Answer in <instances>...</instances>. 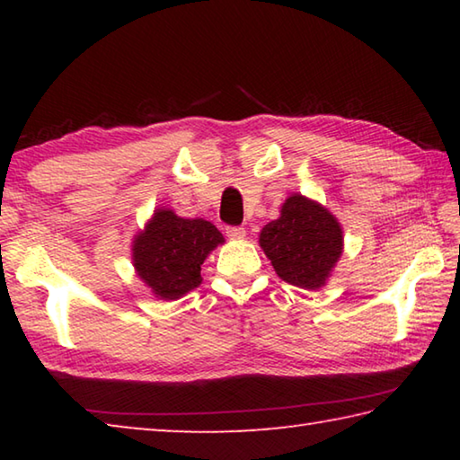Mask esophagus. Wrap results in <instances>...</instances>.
<instances>
[{"label": "esophagus", "instance_id": "1", "mask_svg": "<svg viewBox=\"0 0 460 460\" xmlns=\"http://www.w3.org/2000/svg\"><path fill=\"white\" fill-rule=\"evenodd\" d=\"M225 233H227L229 239H243L245 237V229L243 227H227L225 229Z\"/></svg>", "mask_w": 460, "mask_h": 460}]
</instances>
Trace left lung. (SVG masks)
Wrapping results in <instances>:
<instances>
[{
  "instance_id": "left-lung-1",
  "label": "left lung",
  "mask_w": 460,
  "mask_h": 460,
  "mask_svg": "<svg viewBox=\"0 0 460 460\" xmlns=\"http://www.w3.org/2000/svg\"><path fill=\"white\" fill-rule=\"evenodd\" d=\"M260 247L284 282L321 290L345 249L337 217L318 200L294 192L279 217L260 231Z\"/></svg>"
}]
</instances>
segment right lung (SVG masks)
<instances>
[{
    "mask_svg": "<svg viewBox=\"0 0 460 460\" xmlns=\"http://www.w3.org/2000/svg\"><path fill=\"white\" fill-rule=\"evenodd\" d=\"M223 243L211 221L184 219L158 207L131 241V263L155 298L170 302L200 286L202 261Z\"/></svg>",
    "mask_w": 460,
    "mask_h": 460,
    "instance_id": "right-lung-1",
    "label": "right lung"
}]
</instances>
